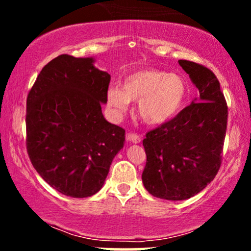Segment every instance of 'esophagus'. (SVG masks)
I'll list each match as a JSON object with an SVG mask.
<instances>
[{
  "mask_svg": "<svg viewBox=\"0 0 251 251\" xmlns=\"http://www.w3.org/2000/svg\"><path fill=\"white\" fill-rule=\"evenodd\" d=\"M126 139L129 143H133V144H139L142 142V135L137 134V133H127L126 135Z\"/></svg>",
  "mask_w": 251,
  "mask_h": 251,
  "instance_id": "esophagus-1",
  "label": "esophagus"
}]
</instances>
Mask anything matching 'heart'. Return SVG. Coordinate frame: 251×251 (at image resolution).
<instances>
[{"label":"heart","instance_id":"b5f03b06","mask_svg":"<svg viewBox=\"0 0 251 251\" xmlns=\"http://www.w3.org/2000/svg\"><path fill=\"white\" fill-rule=\"evenodd\" d=\"M188 82L178 74L144 68L128 74L122 87L111 86L106 102L114 118L122 117L129 100L138 101V117L149 125H162L181 111L188 99Z\"/></svg>","mask_w":251,"mask_h":251}]
</instances>
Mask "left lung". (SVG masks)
<instances>
[{
  "label": "left lung",
  "mask_w": 251,
  "mask_h": 251,
  "mask_svg": "<svg viewBox=\"0 0 251 251\" xmlns=\"http://www.w3.org/2000/svg\"><path fill=\"white\" fill-rule=\"evenodd\" d=\"M178 62L200 98L143 140L144 186L154 197L168 201L194 197L214 179L222 163L227 122V106L215 74L200 63Z\"/></svg>",
  "instance_id": "left-lung-1"
}]
</instances>
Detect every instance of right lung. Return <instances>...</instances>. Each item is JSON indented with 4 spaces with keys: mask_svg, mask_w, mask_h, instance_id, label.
Here are the masks:
<instances>
[{
    "mask_svg": "<svg viewBox=\"0 0 251 251\" xmlns=\"http://www.w3.org/2000/svg\"><path fill=\"white\" fill-rule=\"evenodd\" d=\"M109 81L93 57L62 54L42 68L28 93V155L37 174L62 195L97 194L123 149L125 129L101 112Z\"/></svg>",
    "mask_w": 251,
    "mask_h": 251,
    "instance_id": "add662e5",
    "label": "right lung"
}]
</instances>
